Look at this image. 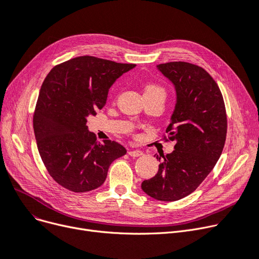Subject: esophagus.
<instances>
[{
  "instance_id": "1",
  "label": "esophagus",
  "mask_w": 259,
  "mask_h": 259,
  "mask_svg": "<svg viewBox=\"0 0 259 259\" xmlns=\"http://www.w3.org/2000/svg\"><path fill=\"white\" fill-rule=\"evenodd\" d=\"M129 155L130 156H133V157H138V156H142L143 154H144V152L143 151H141V150H134V149H131V150H129Z\"/></svg>"
}]
</instances>
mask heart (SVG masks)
I'll return each instance as SVG.
<instances>
[{"label": "heart", "instance_id": "obj_1", "mask_svg": "<svg viewBox=\"0 0 259 259\" xmlns=\"http://www.w3.org/2000/svg\"><path fill=\"white\" fill-rule=\"evenodd\" d=\"M153 94H157V95H165V91L164 89L155 83H149L145 87L144 89V95H153Z\"/></svg>", "mask_w": 259, "mask_h": 259}]
</instances>
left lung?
I'll return each mask as SVG.
<instances>
[{
    "mask_svg": "<svg viewBox=\"0 0 259 259\" xmlns=\"http://www.w3.org/2000/svg\"><path fill=\"white\" fill-rule=\"evenodd\" d=\"M156 69L175 87L176 106L166 132L176 145L142 189L153 199L171 202L192 194L216 165L226 143L227 113L220 89L204 69L182 61Z\"/></svg>",
    "mask_w": 259,
    "mask_h": 259,
    "instance_id": "left-lung-1",
    "label": "left lung"
}]
</instances>
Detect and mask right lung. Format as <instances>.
<instances>
[{
    "instance_id": "1",
    "label": "right lung",
    "mask_w": 259,
    "mask_h": 259,
    "mask_svg": "<svg viewBox=\"0 0 259 259\" xmlns=\"http://www.w3.org/2000/svg\"><path fill=\"white\" fill-rule=\"evenodd\" d=\"M134 67L81 56L55 66L44 79L33 131L44 165L62 187L74 193L98 188L111 163L126 154V148L114 141L98 143L87 121L105 107L117 78Z\"/></svg>"
}]
</instances>
